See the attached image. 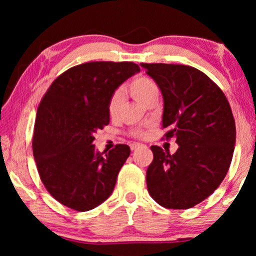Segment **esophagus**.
<instances>
[{
    "label": "esophagus",
    "mask_w": 256,
    "mask_h": 256,
    "mask_svg": "<svg viewBox=\"0 0 256 256\" xmlns=\"http://www.w3.org/2000/svg\"><path fill=\"white\" fill-rule=\"evenodd\" d=\"M142 146L141 143H132V144H130V149H132V150H136L138 148H140V146Z\"/></svg>",
    "instance_id": "1"
}]
</instances>
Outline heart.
I'll return each instance as SVG.
<instances>
[{"mask_svg":"<svg viewBox=\"0 0 256 256\" xmlns=\"http://www.w3.org/2000/svg\"><path fill=\"white\" fill-rule=\"evenodd\" d=\"M127 90L130 96L142 104H144L150 98L158 96V86L152 78L146 76H138L132 79L127 86ZM122 101H124V93L120 90H115L110 96L108 101V114L112 118H115L120 113ZM144 134L146 132L143 129H134L132 132V135L138 136V138L144 136Z\"/></svg>","mask_w":256,"mask_h":256,"instance_id":"b5f03b06","label":"heart"}]
</instances>
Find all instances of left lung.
<instances>
[{"label":"left lung","instance_id":"obj_1","mask_svg":"<svg viewBox=\"0 0 256 256\" xmlns=\"http://www.w3.org/2000/svg\"><path fill=\"white\" fill-rule=\"evenodd\" d=\"M164 100V138H176L174 155L152 146L146 170L152 198L166 208L185 210L218 188L230 169L236 121L225 94L205 73L186 65L144 64Z\"/></svg>","mask_w":256,"mask_h":256}]
</instances>
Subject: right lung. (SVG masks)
<instances>
[{
	"label": "right lung",
	"mask_w": 256,
	"mask_h": 256,
	"mask_svg": "<svg viewBox=\"0 0 256 256\" xmlns=\"http://www.w3.org/2000/svg\"><path fill=\"white\" fill-rule=\"evenodd\" d=\"M140 72L132 62H90L62 73L37 110L34 157L44 186L56 200L90 211L110 197L130 155L127 144L99 152L94 132L110 124L108 101L124 80Z\"/></svg>",
	"instance_id": "add662e5"
}]
</instances>
